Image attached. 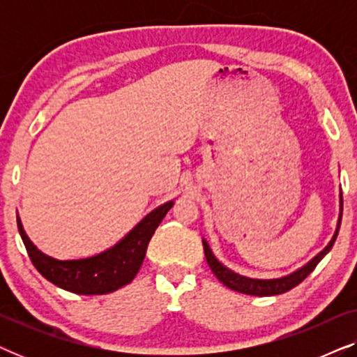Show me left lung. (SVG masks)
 Wrapping results in <instances>:
<instances>
[{
	"label": "left lung",
	"instance_id": "8db88e82",
	"mask_svg": "<svg viewBox=\"0 0 357 357\" xmlns=\"http://www.w3.org/2000/svg\"><path fill=\"white\" fill-rule=\"evenodd\" d=\"M341 216H343V193L340 192V216H338V224H336V231L331 237V241L328 242L324 250L312 258L310 261H307L304 266H301L299 270L289 273V275L281 276V278H270V280H261V278H248L243 275H238V273L232 271L231 268H227L226 265H222L221 261L218 260L216 255H214L211 247L206 242V238H203V248H204V257H206V261L211 271L214 273V276L218 278L219 281L222 282L224 286H227L229 289L242 292V294H248V296H258V297H266V296H278L282 294V292L291 291L292 287H296L297 284H301L302 281L305 280L307 276L314 271V268L319 265V261L324 258L326 253L331 250L333 243L336 241V236H338L340 231V224H341Z\"/></svg>",
	"mask_w": 357,
	"mask_h": 357
}]
</instances>
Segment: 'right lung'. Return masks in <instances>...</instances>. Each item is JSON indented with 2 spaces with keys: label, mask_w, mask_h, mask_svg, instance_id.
<instances>
[{
  "label": "right lung",
  "mask_w": 357,
  "mask_h": 357,
  "mask_svg": "<svg viewBox=\"0 0 357 357\" xmlns=\"http://www.w3.org/2000/svg\"><path fill=\"white\" fill-rule=\"evenodd\" d=\"M174 206V199L146 214L114 247L86 258L58 260L38 250L24 231L17 216V229L29 257L37 271L61 289L82 296L109 294L130 284L143 265L146 248L165 214Z\"/></svg>",
  "instance_id": "right-lung-1"
}]
</instances>
